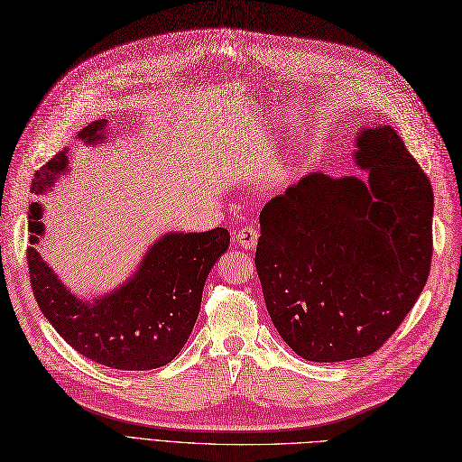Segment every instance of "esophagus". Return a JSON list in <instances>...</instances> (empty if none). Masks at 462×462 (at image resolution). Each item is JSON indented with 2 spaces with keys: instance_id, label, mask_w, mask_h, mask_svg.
Wrapping results in <instances>:
<instances>
[{
  "instance_id": "34e87169",
  "label": "esophagus",
  "mask_w": 462,
  "mask_h": 462,
  "mask_svg": "<svg viewBox=\"0 0 462 462\" xmlns=\"http://www.w3.org/2000/svg\"><path fill=\"white\" fill-rule=\"evenodd\" d=\"M234 242L237 245H242L244 249H253L259 242V232H257V228L249 226V225L242 226L234 232Z\"/></svg>"
}]
</instances>
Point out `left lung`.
I'll return each mask as SVG.
<instances>
[{
  "label": "left lung",
  "instance_id": "obj_1",
  "mask_svg": "<svg viewBox=\"0 0 462 462\" xmlns=\"http://www.w3.org/2000/svg\"><path fill=\"white\" fill-rule=\"evenodd\" d=\"M369 173H310L261 211L254 266L280 337L309 362L377 352L430 274L432 184L398 133L357 134Z\"/></svg>",
  "mask_w": 462,
  "mask_h": 462
}]
</instances>
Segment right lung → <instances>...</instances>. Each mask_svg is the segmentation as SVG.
I'll return each instance as SVG.
<instances>
[{"instance_id": "1", "label": "right lung", "mask_w": 462, "mask_h": 462, "mask_svg": "<svg viewBox=\"0 0 462 462\" xmlns=\"http://www.w3.org/2000/svg\"><path fill=\"white\" fill-rule=\"evenodd\" d=\"M106 124V119L93 122L78 139L88 144L102 141ZM66 165V150L55 153L36 171L32 192L53 186ZM42 211L40 203L30 205V244H38L43 234ZM228 244L225 228L167 234L146 253L133 280L95 302H83L68 291L33 247H28L26 259L33 297L68 345L112 369L148 371L173 362L186 345L199 314L205 280Z\"/></svg>"}]
</instances>
